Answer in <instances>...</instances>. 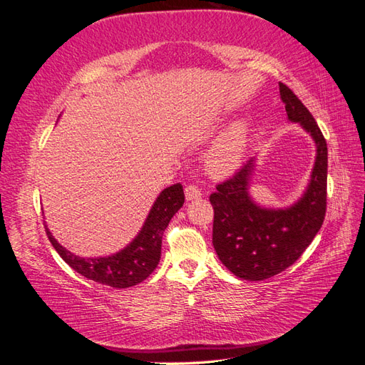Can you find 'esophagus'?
Returning <instances> with one entry per match:
<instances>
[{
  "mask_svg": "<svg viewBox=\"0 0 365 365\" xmlns=\"http://www.w3.org/2000/svg\"><path fill=\"white\" fill-rule=\"evenodd\" d=\"M202 195L201 189L195 184H189L185 187V200L187 201H192V200H196V197H200Z\"/></svg>",
  "mask_w": 365,
  "mask_h": 365,
  "instance_id": "34e87169",
  "label": "esophagus"
}]
</instances>
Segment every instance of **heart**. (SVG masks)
Instances as JSON below:
<instances>
[{
  "label": "heart",
  "mask_w": 365,
  "mask_h": 365,
  "mask_svg": "<svg viewBox=\"0 0 365 365\" xmlns=\"http://www.w3.org/2000/svg\"><path fill=\"white\" fill-rule=\"evenodd\" d=\"M247 126L237 121L230 126L222 135L217 138L213 148L207 153L208 169L216 173H227L235 170L245 150Z\"/></svg>",
  "instance_id": "b5f03b06"
}]
</instances>
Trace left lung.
I'll return each mask as SVG.
<instances>
[{"label": "left lung", "mask_w": 365, "mask_h": 365, "mask_svg": "<svg viewBox=\"0 0 365 365\" xmlns=\"http://www.w3.org/2000/svg\"><path fill=\"white\" fill-rule=\"evenodd\" d=\"M291 121L312 135L317 158L304 195L284 210L263 208L248 193L254 158L216 185L210 195L215 210L213 247L236 277L259 282L280 274L302 256L323 225L327 201V145L315 118L291 88L279 83Z\"/></svg>", "instance_id": "obj_1"}]
</instances>
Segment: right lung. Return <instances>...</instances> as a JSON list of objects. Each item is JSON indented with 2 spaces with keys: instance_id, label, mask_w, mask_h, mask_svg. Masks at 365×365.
I'll use <instances>...</instances> for the list:
<instances>
[{
  "instance_id": "1",
  "label": "right lung",
  "mask_w": 365,
  "mask_h": 365,
  "mask_svg": "<svg viewBox=\"0 0 365 365\" xmlns=\"http://www.w3.org/2000/svg\"><path fill=\"white\" fill-rule=\"evenodd\" d=\"M182 204L184 190L180 182L164 189L157 197L155 204L152 205L138 236L125 250L108 257H77L58 244L47 225L46 231L54 250L76 272L97 283L111 286V288H130V286L148 279L157 268L161 257V239L164 230Z\"/></svg>"
}]
</instances>
